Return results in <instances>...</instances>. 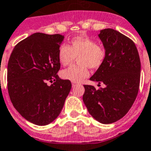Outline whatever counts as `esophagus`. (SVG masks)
Wrapping results in <instances>:
<instances>
[{"instance_id":"34e87169","label":"esophagus","mask_w":151,"mask_h":151,"mask_svg":"<svg viewBox=\"0 0 151 151\" xmlns=\"http://www.w3.org/2000/svg\"><path fill=\"white\" fill-rule=\"evenodd\" d=\"M72 86H73V87L74 88L75 86H77V83H72Z\"/></svg>"}]
</instances>
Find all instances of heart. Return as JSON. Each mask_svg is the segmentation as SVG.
<instances>
[{"label": "heart", "instance_id": "heart-1", "mask_svg": "<svg viewBox=\"0 0 151 151\" xmlns=\"http://www.w3.org/2000/svg\"><path fill=\"white\" fill-rule=\"evenodd\" d=\"M106 49L103 45L86 36H77L71 41L70 46L63 44L58 49V60L62 65L72 64L77 58L78 64L62 70L63 79L80 83L89 76V67L98 68L106 58Z\"/></svg>", "mask_w": 151, "mask_h": 151}]
</instances>
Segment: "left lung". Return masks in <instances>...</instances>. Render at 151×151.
<instances>
[{"label":"left lung","instance_id":"obj_1","mask_svg":"<svg viewBox=\"0 0 151 151\" xmlns=\"http://www.w3.org/2000/svg\"><path fill=\"white\" fill-rule=\"evenodd\" d=\"M99 38L106 58L90 80L106 87L96 89L84 85L83 99L94 119L108 124L123 117L134 104L140 86V60L134 42L120 32L106 28L100 31Z\"/></svg>","mask_w":151,"mask_h":151}]
</instances>
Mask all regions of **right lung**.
<instances>
[{
  "mask_svg": "<svg viewBox=\"0 0 151 151\" xmlns=\"http://www.w3.org/2000/svg\"><path fill=\"white\" fill-rule=\"evenodd\" d=\"M64 39L59 34L35 33L14 48L7 64V89L14 107L27 120L39 126L60 114L72 88L61 79L58 49ZM53 82L51 86L47 83Z\"/></svg>",
  "mask_w": 151,
  "mask_h": 151,
  "instance_id": "right-lung-1",
  "label": "right lung"
}]
</instances>
